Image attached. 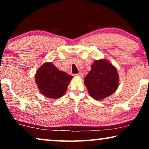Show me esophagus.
Instances as JSON below:
<instances>
[{"instance_id":"1","label":"esophagus","mask_w":149,"mask_h":149,"mask_svg":"<svg viewBox=\"0 0 149 149\" xmlns=\"http://www.w3.org/2000/svg\"><path fill=\"white\" fill-rule=\"evenodd\" d=\"M75 76H79L80 77V78H83L84 75L82 73H77V74H75Z\"/></svg>"}]
</instances>
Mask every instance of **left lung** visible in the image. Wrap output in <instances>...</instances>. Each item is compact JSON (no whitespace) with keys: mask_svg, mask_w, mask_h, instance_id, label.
I'll use <instances>...</instances> for the list:
<instances>
[{"mask_svg":"<svg viewBox=\"0 0 149 149\" xmlns=\"http://www.w3.org/2000/svg\"><path fill=\"white\" fill-rule=\"evenodd\" d=\"M84 84L89 95L95 100H102L114 93L119 85L118 71L113 65L101 59L95 61L84 78Z\"/></svg>","mask_w":149,"mask_h":149,"instance_id":"left-lung-1","label":"left lung"}]
</instances>
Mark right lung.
Returning a JSON list of instances; mask_svg holds the SVG:
<instances>
[{"instance_id": "1", "label": "right lung", "mask_w": 149, "mask_h": 149, "mask_svg": "<svg viewBox=\"0 0 149 149\" xmlns=\"http://www.w3.org/2000/svg\"><path fill=\"white\" fill-rule=\"evenodd\" d=\"M73 76L60 71L52 63H45L37 71L35 80L45 96L58 99L63 96Z\"/></svg>"}]
</instances>
